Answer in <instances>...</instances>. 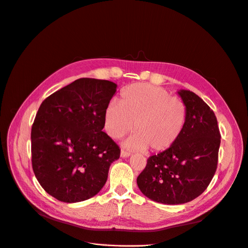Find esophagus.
Masks as SVG:
<instances>
[{
	"instance_id": "obj_1",
	"label": "esophagus",
	"mask_w": 248,
	"mask_h": 248,
	"mask_svg": "<svg viewBox=\"0 0 248 248\" xmlns=\"http://www.w3.org/2000/svg\"><path fill=\"white\" fill-rule=\"evenodd\" d=\"M120 155H121V157H123V158H127V157H129V156L131 155V152H129V151H127V150H124V149H122V150H121Z\"/></svg>"
}]
</instances>
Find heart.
Returning a JSON list of instances; mask_svg holds the SVG:
<instances>
[{
  "label": "heart",
  "mask_w": 248,
  "mask_h": 248,
  "mask_svg": "<svg viewBox=\"0 0 248 248\" xmlns=\"http://www.w3.org/2000/svg\"><path fill=\"white\" fill-rule=\"evenodd\" d=\"M186 118V105L180 98L161 87L138 83L122 91L119 103H109L104 125L112 139L122 138L134 128L136 135L125 142L127 147L162 152L177 142Z\"/></svg>",
  "instance_id": "heart-1"
}]
</instances>
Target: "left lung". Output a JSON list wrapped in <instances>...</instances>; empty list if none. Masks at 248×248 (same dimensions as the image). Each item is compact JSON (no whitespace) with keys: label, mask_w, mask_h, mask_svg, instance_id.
<instances>
[{"label":"left lung","mask_w":248,"mask_h":248,"mask_svg":"<svg viewBox=\"0 0 248 248\" xmlns=\"http://www.w3.org/2000/svg\"><path fill=\"white\" fill-rule=\"evenodd\" d=\"M178 94L187 109L183 132L169 149L150 156L137 177L141 192L163 204H183L204 192L215 174L220 146L210 107L191 91Z\"/></svg>","instance_id":"left-lung-1"}]
</instances>
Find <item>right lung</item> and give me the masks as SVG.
Here are the masks:
<instances>
[{"label":"right lung","instance_id":"right-lung-1","mask_svg":"<svg viewBox=\"0 0 248 248\" xmlns=\"http://www.w3.org/2000/svg\"><path fill=\"white\" fill-rule=\"evenodd\" d=\"M117 85L81 78L42 102L31 131L32 166L47 193L66 203L95 196L120 149L105 132L104 114Z\"/></svg>","mask_w":248,"mask_h":248}]
</instances>
